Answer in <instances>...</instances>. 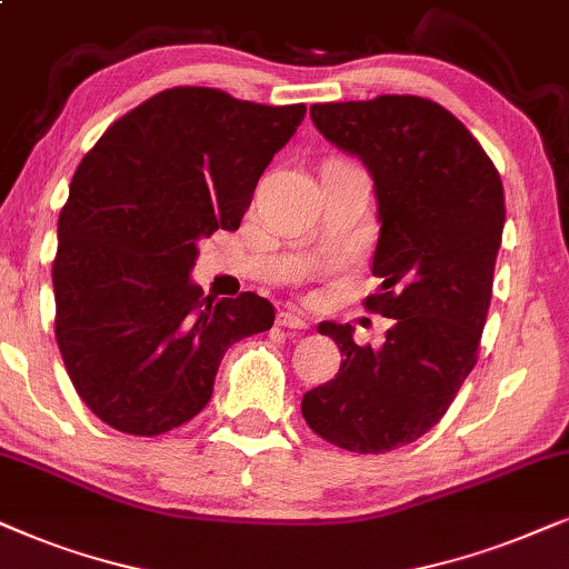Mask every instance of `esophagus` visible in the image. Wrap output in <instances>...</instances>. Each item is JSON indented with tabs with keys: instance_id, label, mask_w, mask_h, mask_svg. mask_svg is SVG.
<instances>
[{
	"instance_id": "1",
	"label": "esophagus",
	"mask_w": 569,
	"mask_h": 569,
	"mask_svg": "<svg viewBox=\"0 0 569 569\" xmlns=\"http://www.w3.org/2000/svg\"><path fill=\"white\" fill-rule=\"evenodd\" d=\"M278 325H280V328H291V330H307L309 328L307 317L301 315L299 309H280Z\"/></svg>"
}]
</instances>
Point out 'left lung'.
<instances>
[{
  "mask_svg": "<svg viewBox=\"0 0 569 569\" xmlns=\"http://www.w3.org/2000/svg\"><path fill=\"white\" fill-rule=\"evenodd\" d=\"M309 117L375 181L382 283L363 305L396 322L380 348L356 343L351 325H317L343 361L336 380L305 392L301 413L328 442L377 456L427 435L471 375L502 244V179L463 121L429 98L315 103Z\"/></svg>",
  "mask_w": 569,
  "mask_h": 569,
  "instance_id": "1",
  "label": "left lung"
}]
</instances>
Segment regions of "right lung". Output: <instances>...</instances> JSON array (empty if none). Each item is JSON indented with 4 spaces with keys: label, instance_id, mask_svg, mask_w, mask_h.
<instances>
[{
    "label": "right lung",
    "instance_id": "1",
    "mask_svg": "<svg viewBox=\"0 0 569 569\" xmlns=\"http://www.w3.org/2000/svg\"><path fill=\"white\" fill-rule=\"evenodd\" d=\"M305 113L171 88L113 121L80 161L51 268L57 343L109 427L138 437L181 427L208 406L229 346L272 328L268 299H210L192 268L202 239L239 229Z\"/></svg>",
    "mask_w": 569,
    "mask_h": 569
}]
</instances>
